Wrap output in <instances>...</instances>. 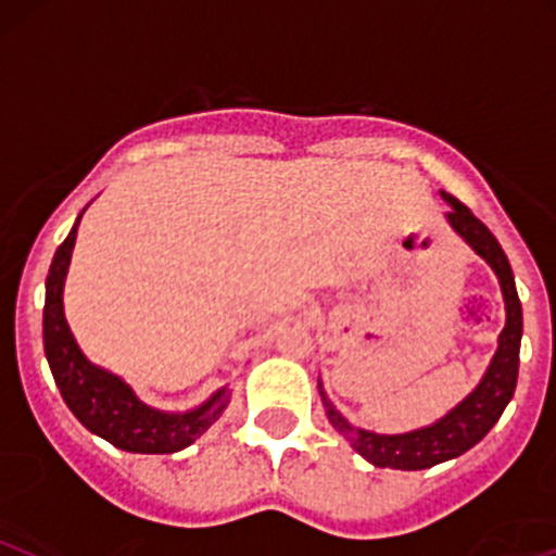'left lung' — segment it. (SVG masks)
I'll return each instance as SVG.
<instances>
[{"mask_svg": "<svg viewBox=\"0 0 556 556\" xmlns=\"http://www.w3.org/2000/svg\"><path fill=\"white\" fill-rule=\"evenodd\" d=\"M442 200L450 204V213L445 215L453 231L469 244L471 250L490 263L501 282V293L506 303V325L498 336V349H495L493 359H490L488 370H484L482 381L471 391L466 400H460L453 410H447L440 420L424 429L405 431V434H376V431L356 429L349 424L341 413L332 407L327 400L323 383H319V394H323V405L327 418L336 426L338 434L346 437L352 447L365 460L381 469H402V471H418L431 469L437 464H445L450 458H458L466 450L475 447L484 434L495 426L501 413L506 410L509 400L517 389V372H519V341H522V303H519L517 288H514V274L509 258L501 250L498 239L490 233L488 226L458 202L442 191Z\"/></svg>", "mask_w": 556, "mask_h": 556, "instance_id": "left-lung-1", "label": "left lung"}]
</instances>
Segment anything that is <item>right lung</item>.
<instances>
[{
	"label": "right lung",
	"instance_id": "1",
	"mask_svg": "<svg viewBox=\"0 0 556 556\" xmlns=\"http://www.w3.org/2000/svg\"><path fill=\"white\" fill-rule=\"evenodd\" d=\"M85 213V210H81ZM81 213L55 250L50 274L45 285V354L50 362L52 378L61 389L63 402L77 420L92 434L103 437L114 447L127 453H151L167 455L189 447L200 440L204 431L220 418L231 400V391L218 389L207 402L186 413L154 410L146 402H140L136 391L130 389L119 376L92 365L72 336V327L63 314V282H66L72 250L77 242V229Z\"/></svg>",
	"mask_w": 556,
	"mask_h": 556
}]
</instances>
